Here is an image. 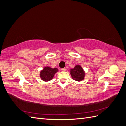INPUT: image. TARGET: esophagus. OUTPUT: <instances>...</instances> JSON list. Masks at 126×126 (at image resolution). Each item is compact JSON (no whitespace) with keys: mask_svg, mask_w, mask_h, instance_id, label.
Segmentation results:
<instances>
[{"mask_svg":"<svg viewBox=\"0 0 126 126\" xmlns=\"http://www.w3.org/2000/svg\"><path fill=\"white\" fill-rule=\"evenodd\" d=\"M61 70H62V71H65L66 70V68H62V69H61Z\"/></svg>","mask_w":126,"mask_h":126,"instance_id":"esophagus-1","label":"esophagus"}]
</instances>
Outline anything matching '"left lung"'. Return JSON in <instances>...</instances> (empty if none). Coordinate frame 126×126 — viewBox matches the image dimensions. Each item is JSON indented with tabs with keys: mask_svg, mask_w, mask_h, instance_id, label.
<instances>
[{
	"mask_svg": "<svg viewBox=\"0 0 126 126\" xmlns=\"http://www.w3.org/2000/svg\"><path fill=\"white\" fill-rule=\"evenodd\" d=\"M70 74L72 78L78 81H81L84 79L85 76L84 70L79 64H77L74 68L70 69Z\"/></svg>",
	"mask_w": 126,
	"mask_h": 126,
	"instance_id": "left-lung-1",
	"label": "left lung"
}]
</instances>
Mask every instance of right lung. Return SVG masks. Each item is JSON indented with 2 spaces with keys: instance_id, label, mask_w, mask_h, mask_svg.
Masks as SVG:
<instances>
[{
  "instance_id": "obj_1",
  "label": "right lung",
  "mask_w": 126,
  "mask_h": 126,
  "mask_svg": "<svg viewBox=\"0 0 126 126\" xmlns=\"http://www.w3.org/2000/svg\"><path fill=\"white\" fill-rule=\"evenodd\" d=\"M58 71L57 68H52L49 67H45L40 72V78L45 81H49L54 77L55 74Z\"/></svg>"
}]
</instances>
